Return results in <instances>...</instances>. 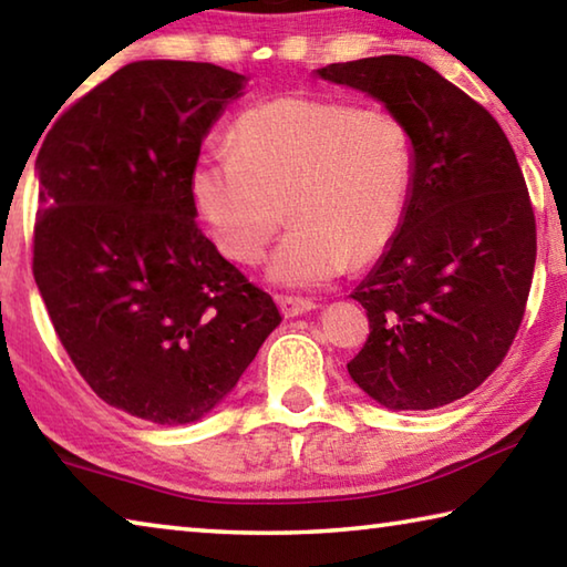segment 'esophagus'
<instances>
[{"label": "esophagus", "mask_w": 567, "mask_h": 567, "mask_svg": "<svg viewBox=\"0 0 567 567\" xmlns=\"http://www.w3.org/2000/svg\"><path fill=\"white\" fill-rule=\"evenodd\" d=\"M277 305H280L285 318H300V315L312 312L318 307L312 300H302V297H277Z\"/></svg>", "instance_id": "34e87169"}]
</instances>
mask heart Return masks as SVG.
<instances>
[{
	"label": "heart",
	"mask_w": 567,
	"mask_h": 567,
	"mask_svg": "<svg viewBox=\"0 0 567 567\" xmlns=\"http://www.w3.org/2000/svg\"><path fill=\"white\" fill-rule=\"evenodd\" d=\"M412 147L382 107L287 94L243 112L229 147L199 152L189 195L229 260L252 265L285 219L267 262L280 287H322L385 249L405 215Z\"/></svg>",
	"instance_id": "heart-1"
}]
</instances>
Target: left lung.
<instances>
[{
	"instance_id": "left-lung-1",
	"label": "left lung",
	"mask_w": 567,
	"mask_h": 567,
	"mask_svg": "<svg viewBox=\"0 0 567 567\" xmlns=\"http://www.w3.org/2000/svg\"><path fill=\"white\" fill-rule=\"evenodd\" d=\"M378 100L405 124V215L350 295L370 338L348 362L388 410L465 398L503 362L535 270V217L520 165L493 114L425 62L382 54L315 70Z\"/></svg>"
}]
</instances>
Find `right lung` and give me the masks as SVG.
I'll return each mask as SVG.
<instances>
[{
	"instance_id": "right-lung-1",
	"label": "right lung",
	"mask_w": 567,
	"mask_h": 567,
	"mask_svg": "<svg viewBox=\"0 0 567 567\" xmlns=\"http://www.w3.org/2000/svg\"><path fill=\"white\" fill-rule=\"evenodd\" d=\"M245 74L142 60L72 104L37 155L34 280L74 368L157 425L213 412L277 324L197 227L189 172Z\"/></svg>"
}]
</instances>
